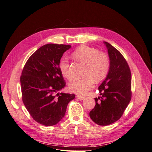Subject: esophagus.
<instances>
[{
	"instance_id": "obj_1",
	"label": "esophagus",
	"mask_w": 152,
	"mask_h": 152,
	"mask_svg": "<svg viewBox=\"0 0 152 152\" xmlns=\"http://www.w3.org/2000/svg\"><path fill=\"white\" fill-rule=\"evenodd\" d=\"M77 98H78V99H79V100H83V99H84V97H82V96H77Z\"/></svg>"
}]
</instances>
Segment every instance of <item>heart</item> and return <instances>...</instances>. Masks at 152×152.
I'll return each instance as SVG.
<instances>
[{"instance_id":"obj_1","label":"heart","mask_w":152,"mask_h":152,"mask_svg":"<svg viewBox=\"0 0 152 152\" xmlns=\"http://www.w3.org/2000/svg\"><path fill=\"white\" fill-rule=\"evenodd\" d=\"M73 56L77 61L86 66L84 73L85 79L77 80L69 84V89L73 93L84 95L93 87L94 82L103 79L109 68V59L107 55L100 53L93 48L81 45L73 53ZM59 68L62 75L68 80H71L72 75L68 60L62 58L59 63Z\"/></svg>"}]
</instances>
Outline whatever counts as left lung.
<instances>
[{
  "instance_id": "1",
  "label": "left lung",
  "mask_w": 152,
  "mask_h": 152,
  "mask_svg": "<svg viewBox=\"0 0 152 152\" xmlns=\"http://www.w3.org/2000/svg\"><path fill=\"white\" fill-rule=\"evenodd\" d=\"M107 49L110 66L105 79L98 87L101 96L94 98L96 105L90 118L99 126L118 121L131 99V73L128 64L118 50L103 42Z\"/></svg>"
}]
</instances>
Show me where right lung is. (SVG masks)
Wrapping results in <instances>:
<instances>
[{"label":"right lung","instance_id":"obj_1","mask_svg":"<svg viewBox=\"0 0 152 152\" xmlns=\"http://www.w3.org/2000/svg\"><path fill=\"white\" fill-rule=\"evenodd\" d=\"M70 45L48 44L29 58L23 69L20 82L22 99L31 117L46 126L56 125L65 116L74 94L58 92L65 87L59 63Z\"/></svg>","mask_w":152,"mask_h":152}]
</instances>
